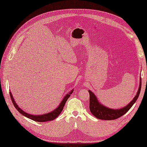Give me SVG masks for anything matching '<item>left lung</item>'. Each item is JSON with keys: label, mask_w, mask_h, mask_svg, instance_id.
<instances>
[{"label": "left lung", "mask_w": 147, "mask_h": 147, "mask_svg": "<svg viewBox=\"0 0 147 147\" xmlns=\"http://www.w3.org/2000/svg\"><path fill=\"white\" fill-rule=\"evenodd\" d=\"M141 88V78L140 79V84H139V88L137 93L136 96H135L133 100L122 109H111L106 107L103 106L101 105L100 103L98 102V100L96 99V96L91 92L90 90H88L90 95V105L89 109L94 116L96 117L98 119L101 120H107V121H110V120H115L117 119L118 118L122 117L125 113H126L128 111L129 109L132 107V105L134 104V103L136 102L140 94Z\"/></svg>", "instance_id": "8db88e82"}]
</instances>
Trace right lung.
<instances>
[{
    "instance_id": "right-lung-1",
    "label": "right lung",
    "mask_w": 147,
    "mask_h": 147,
    "mask_svg": "<svg viewBox=\"0 0 147 147\" xmlns=\"http://www.w3.org/2000/svg\"><path fill=\"white\" fill-rule=\"evenodd\" d=\"M72 92H73V90H71L70 92L68 93V94L65 96V97L64 98V99L62 100V102L60 103L59 106L56 109L54 110L53 111L49 113H47V114H45V115H37V116L36 115H31L28 113H25V111H23V110H21L20 108L18 107V105H17V103H16L15 100H14V99H13L12 94H11L10 92H9V95H10L11 102H12L14 107H16V109L18 110V111L20 113L24 115L25 117H26L27 118H28V119L33 120V121H34L43 122L53 121V120L56 119L58 116H59V115L61 114V113L62 112V109H63L65 103H66V101L68 100V99L69 98V96H70V94Z\"/></svg>"
}]
</instances>
